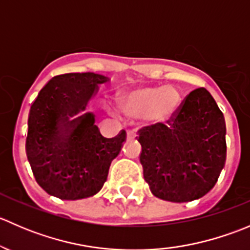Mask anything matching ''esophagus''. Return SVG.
Listing matches in <instances>:
<instances>
[{"label": "esophagus", "instance_id": "obj_1", "mask_svg": "<svg viewBox=\"0 0 250 250\" xmlns=\"http://www.w3.org/2000/svg\"><path fill=\"white\" fill-rule=\"evenodd\" d=\"M127 137H128V139H134V138L137 137V133H135V130L128 129L127 130Z\"/></svg>", "mask_w": 250, "mask_h": 250}]
</instances>
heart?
<instances>
[{"label": "heart", "instance_id": "heart-1", "mask_svg": "<svg viewBox=\"0 0 250 250\" xmlns=\"http://www.w3.org/2000/svg\"><path fill=\"white\" fill-rule=\"evenodd\" d=\"M121 111L147 125L172 121L181 106V94L173 85H139L123 90L117 97Z\"/></svg>", "mask_w": 250, "mask_h": 250}]
</instances>
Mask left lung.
<instances>
[{
  "instance_id": "1",
  "label": "left lung",
  "mask_w": 250,
  "mask_h": 250,
  "mask_svg": "<svg viewBox=\"0 0 250 250\" xmlns=\"http://www.w3.org/2000/svg\"><path fill=\"white\" fill-rule=\"evenodd\" d=\"M224 115L206 88L192 90L168 125L138 132L144 179L156 197L190 202L209 192L226 160Z\"/></svg>"
}]
</instances>
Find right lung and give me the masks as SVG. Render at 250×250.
Masks as SVG:
<instances>
[{
	"mask_svg": "<svg viewBox=\"0 0 250 250\" xmlns=\"http://www.w3.org/2000/svg\"><path fill=\"white\" fill-rule=\"evenodd\" d=\"M107 77L93 72L58 75L40 90L27 121L26 155L37 184L60 200L94 196L125 140L121 130L104 138L85 112L98 84Z\"/></svg>",
	"mask_w": 250,
	"mask_h": 250,
	"instance_id": "right-lung-1",
	"label": "right lung"
}]
</instances>
